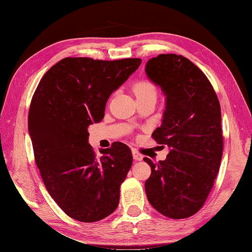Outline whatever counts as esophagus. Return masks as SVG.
I'll list each match as a JSON object with an SVG mask.
<instances>
[{
  "mask_svg": "<svg viewBox=\"0 0 252 252\" xmlns=\"http://www.w3.org/2000/svg\"><path fill=\"white\" fill-rule=\"evenodd\" d=\"M133 157H134L135 160H142L143 159V155L137 151V149H133Z\"/></svg>",
  "mask_w": 252,
  "mask_h": 252,
  "instance_id": "1",
  "label": "esophagus"
}]
</instances>
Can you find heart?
Wrapping results in <instances>:
<instances>
[{"label": "heart", "instance_id": "heart-1", "mask_svg": "<svg viewBox=\"0 0 252 252\" xmlns=\"http://www.w3.org/2000/svg\"><path fill=\"white\" fill-rule=\"evenodd\" d=\"M131 88H133V92L137 100L149 98V97H156L157 95L155 84L148 78L138 79V81H136L133 84Z\"/></svg>", "mask_w": 252, "mask_h": 252}]
</instances>
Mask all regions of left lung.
I'll return each instance as SVG.
<instances>
[{"label": "left lung", "mask_w": 252, "mask_h": 252, "mask_svg": "<svg viewBox=\"0 0 252 252\" xmlns=\"http://www.w3.org/2000/svg\"><path fill=\"white\" fill-rule=\"evenodd\" d=\"M146 73L166 95L162 123L152 137L169 153L157 164L144 158L152 168L145 190L158 213L188 218L204 206L219 173L223 137L218 97L204 72L183 55L154 57Z\"/></svg>", "instance_id": "obj_1"}]
</instances>
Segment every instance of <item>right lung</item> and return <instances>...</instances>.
Here are the masks:
<instances>
[{"label":"right lung","mask_w":252,"mask_h":252,"mask_svg":"<svg viewBox=\"0 0 252 252\" xmlns=\"http://www.w3.org/2000/svg\"><path fill=\"white\" fill-rule=\"evenodd\" d=\"M140 63L65 57L34 92L28 119L35 162L51 197L78 221H98L119 204L121 185L133 164L130 148L115 142L97 156L87 129L104 118L108 97Z\"/></svg>","instance_id":"1"}]
</instances>
